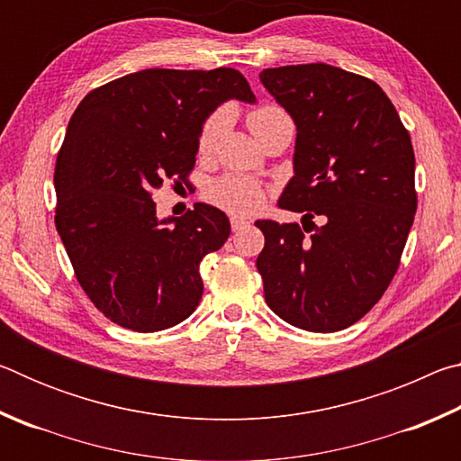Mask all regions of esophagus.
Here are the masks:
<instances>
[{
	"label": "esophagus",
	"mask_w": 461,
	"mask_h": 461,
	"mask_svg": "<svg viewBox=\"0 0 461 461\" xmlns=\"http://www.w3.org/2000/svg\"><path fill=\"white\" fill-rule=\"evenodd\" d=\"M230 223H231V230L233 231H240L241 228H246V225H248V221L244 220V217H231Z\"/></svg>",
	"instance_id": "1"
}]
</instances>
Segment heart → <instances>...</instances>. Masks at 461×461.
Returning a JSON list of instances; mask_svg holds the SVG:
<instances>
[{"label":"heart","instance_id":"obj_1","mask_svg":"<svg viewBox=\"0 0 461 461\" xmlns=\"http://www.w3.org/2000/svg\"><path fill=\"white\" fill-rule=\"evenodd\" d=\"M225 120H228V115H225L223 109H217V112L207 115V120L201 123L197 138V148L201 154L213 152L217 140H220L221 131L225 130ZM280 123L293 122L288 118L285 109H280L276 105H260L248 113V126L256 138L267 134L268 130L280 126ZM205 197L207 201H212L213 205L225 209V212L236 215H249L256 213L262 207L264 199H267V191H264V186L260 183H256L248 176L225 175L207 185Z\"/></svg>","mask_w":461,"mask_h":461}]
</instances>
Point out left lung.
<instances>
[{"label":"left lung","instance_id":"obj_1","mask_svg":"<svg viewBox=\"0 0 461 461\" xmlns=\"http://www.w3.org/2000/svg\"><path fill=\"white\" fill-rule=\"evenodd\" d=\"M260 81L296 126L294 176L278 207L305 213L303 228L256 221L264 296L301 330H346L399 270L417 212L411 136L380 85L362 75L313 62L264 68Z\"/></svg>","mask_w":461,"mask_h":461}]
</instances>
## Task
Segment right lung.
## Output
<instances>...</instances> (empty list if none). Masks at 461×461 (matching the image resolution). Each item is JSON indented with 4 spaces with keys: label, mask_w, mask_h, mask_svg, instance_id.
<instances>
[{
    "label": "right lung",
    "mask_w": 461,
    "mask_h": 461,
    "mask_svg": "<svg viewBox=\"0 0 461 461\" xmlns=\"http://www.w3.org/2000/svg\"><path fill=\"white\" fill-rule=\"evenodd\" d=\"M228 99L256 101L236 68H146L93 89L75 109L54 168V223L109 321L150 333L197 309L199 264L225 244L230 220L205 203L158 220L152 191L165 178L186 183L201 123Z\"/></svg>",
    "instance_id": "right-lung-1"
}]
</instances>
